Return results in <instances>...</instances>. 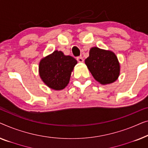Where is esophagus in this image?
Masks as SVG:
<instances>
[{"label": "esophagus", "instance_id": "obj_1", "mask_svg": "<svg viewBox=\"0 0 148 148\" xmlns=\"http://www.w3.org/2000/svg\"><path fill=\"white\" fill-rule=\"evenodd\" d=\"M76 60H77V61H78V62H80V63H82V62H84V59H83V58L81 57V56H80V57H77Z\"/></svg>", "mask_w": 148, "mask_h": 148}]
</instances>
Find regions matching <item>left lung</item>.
I'll use <instances>...</instances> for the list:
<instances>
[{
    "label": "left lung",
    "instance_id": "left-lung-1",
    "mask_svg": "<svg viewBox=\"0 0 148 148\" xmlns=\"http://www.w3.org/2000/svg\"><path fill=\"white\" fill-rule=\"evenodd\" d=\"M85 64L94 78L101 84L113 83L119 76V62L111 51L92 47Z\"/></svg>",
    "mask_w": 148,
    "mask_h": 148
}]
</instances>
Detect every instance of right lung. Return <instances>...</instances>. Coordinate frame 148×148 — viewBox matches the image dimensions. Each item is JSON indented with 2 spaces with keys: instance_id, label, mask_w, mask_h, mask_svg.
I'll return each mask as SVG.
<instances>
[{
  "instance_id": "add662e5",
  "label": "right lung",
  "mask_w": 148,
  "mask_h": 148,
  "mask_svg": "<svg viewBox=\"0 0 148 148\" xmlns=\"http://www.w3.org/2000/svg\"><path fill=\"white\" fill-rule=\"evenodd\" d=\"M76 60L56 50L42 58L39 64L40 78L47 86L56 90L64 89L69 83Z\"/></svg>"
}]
</instances>
